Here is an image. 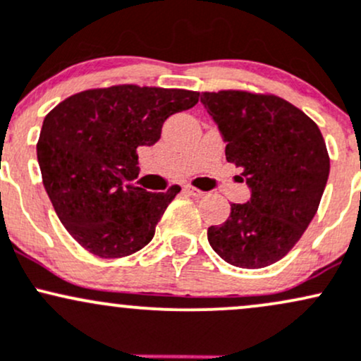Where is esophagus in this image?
I'll return each mask as SVG.
<instances>
[{"instance_id":"34e87169","label":"esophagus","mask_w":361,"mask_h":361,"mask_svg":"<svg viewBox=\"0 0 361 361\" xmlns=\"http://www.w3.org/2000/svg\"><path fill=\"white\" fill-rule=\"evenodd\" d=\"M184 191L185 192H189V194H191V196H194V197H202V196H204V191H201V189H197V188H192V185H184Z\"/></svg>"}]
</instances>
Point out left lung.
I'll return each mask as SVG.
<instances>
[{
  "mask_svg": "<svg viewBox=\"0 0 361 361\" xmlns=\"http://www.w3.org/2000/svg\"><path fill=\"white\" fill-rule=\"evenodd\" d=\"M201 102L226 141V161L250 188L245 204L208 228V242L228 264L259 269L285 257L317 213L329 153L305 112L273 93L202 92Z\"/></svg>",
  "mask_w": 361,
  "mask_h": 361,
  "instance_id": "left-lung-1",
  "label": "left lung"
}]
</instances>
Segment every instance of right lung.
<instances>
[{
  "instance_id": "obj_1",
  "label": "right lung",
  "mask_w": 361,
  "mask_h": 361,
  "mask_svg": "<svg viewBox=\"0 0 361 361\" xmlns=\"http://www.w3.org/2000/svg\"><path fill=\"white\" fill-rule=\"evenodd\" d=\"M200 92L112 85L68 97L44 119L37 160L61 224L104 259L143 249L170 201L180 192L136 185L137 148L160 140L165 119L188 111Z\"/></svg>"
}]
</instances>
